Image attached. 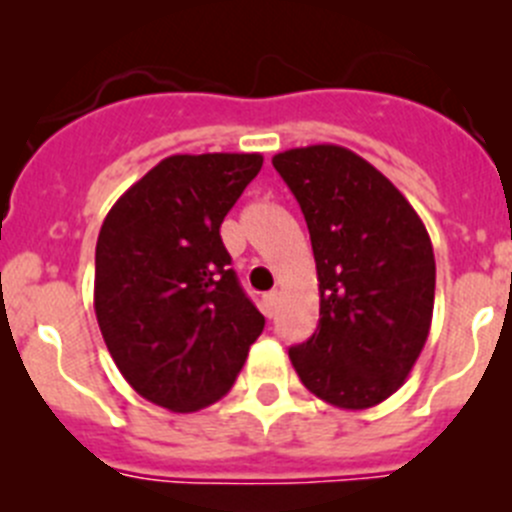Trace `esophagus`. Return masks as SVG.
Returning a JSON list of instances; mask_svg holds the SVG:
<instances>
[{"mask_svg":"<svg viewBox=\"0 0 512 512\" xmlns=\"http://www.w3.org/2000/svg\"><path fill=\"white\" fill-rule=\"evenodd\" d=\"M276 304H279V292H269V294H264V312L269 314V317H274Z\"/></svg>","mask_w":512,"mask_h":512,"instance_id":"1","label":"esophagus"}]
</instances>
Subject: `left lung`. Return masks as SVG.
Returning <instances> with one entry per match:
<instances>
[{
	"instance_id": "1",
	"label": "left lung",
	"mask_w": 512,
	"mask_h": 512,
	"mask_svg": "<svg viewBox=\"0 0 512 512\" xmlns=\"http://www.w3.org/2000/svg\"><path fill=\"white\" fill-rule=\"evenodd\" d=\"M320 281V325L289 360L337 409L378 406L403 386L429 337L437 264L419 213L370 162L337 144L287 149Z\"/></svg>"
}]
</instances>
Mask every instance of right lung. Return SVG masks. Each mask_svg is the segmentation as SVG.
<instances>
[{"label":"right lung","mask_w":512,"mask_h":512,"mask_svg":"<svg viewBox=\"0 0 512 512\" xmlns=\"http://www.w3.org/2000/svg\"><path fill=\"white\" fill-rule=\"evenodd\" d=\"M261 154H172L109 210L96 243L93 307L134 391L175 414L231 391L264 330L243 294L220 223Z\"/></svg>","instance_id":"add662e5"}]
</instances>
